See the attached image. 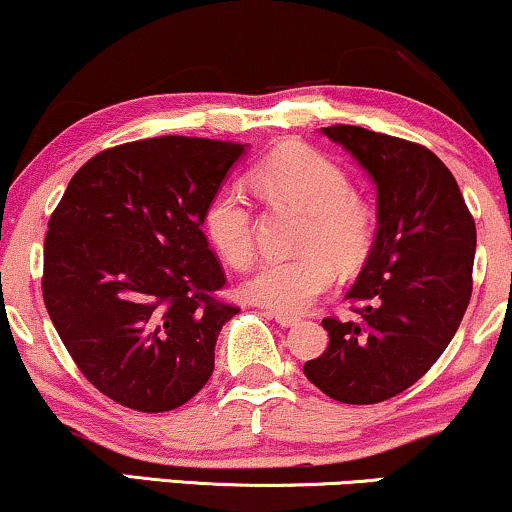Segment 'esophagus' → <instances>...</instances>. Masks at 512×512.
I'll list each match as a JSON object with an SVG mask.
<instances>
[{
	"label": "esophagus",
	"mask_w": 512,
	"mask_h": 512,
	"mask_svg": "<svg viewBox=\"0 0 512 512\" xmlns=\"http://www.w3.org/2000/svg\"><path fill=\"white\" fill-rule=\"evenodd\" d=\"M270 318H273L275 323L282 325V327H292V325L299 323V318H294V315H285V313H270Z\"/></svg>",
	"instance_id": "1"
}]
</instances>
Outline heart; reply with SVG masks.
Segmentation results:
<instances>
[{"label":"heart","mask_w":512,"mask_h":512,"mask_svg":"<svg viewBox=\"0 0 512 512\" xmlns=\"http://www.w3.org/2000/svg\"><path fill=\"white\" fill-rule=\"evenodd\" d=\"M254 178L273 199L301 211V251L258 263L244 280L242 294L277 313H301L334 282V266L353 273L370 256L377 237V213L351 192L346 170L330 156L304 144H285L254 170ZM208 237L230 266L254 258V211L242 189L223 187L204 213Z\"/></svg>","instance_id":"1"}]
</instances>
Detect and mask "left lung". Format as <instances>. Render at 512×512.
Wrapping results in <instances>:
<instances>
[{
	"instance_id": "obj_1",
	"label": "left lung",
	"mask_w": 512,
	"mask_h": 512,
	"mask_svg": "<svg viewBox=\"0 0 512 512\" xmlns=\"http://www.w3.org/2000/svg\"><path fill=\"white\" fill-rule=\"evenodd\" d=\"M323 135L377 187V237L346 292L356 320L325 318L330 344L304 375L334 401L368 406L406 391L437 363L472 294L477 230L451 170L422 144L358 125Z\"/></svg>"
}]
</instances>
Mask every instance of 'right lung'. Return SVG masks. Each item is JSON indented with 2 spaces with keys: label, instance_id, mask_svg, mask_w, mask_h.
Instances as JSON below:
<instances>
[{
  "label": "right lung",
  "instance_id": "add662e5",
  "mask_svg": "<svg viewBox=\"0 0 512 512\" xmlns=\"http://www.w3.org/2000/svg\"><path fill=\"white\" fill-rule=\"evenodd\" d=\"M244 144L151 137L99 151L68 182L44 237L42 296L87 382L125 408L163 413L213 372L237 306L201 232Z\"/></svg>",
  "mask_w": 512,
  "mask_h": 512
}]
</instances>
